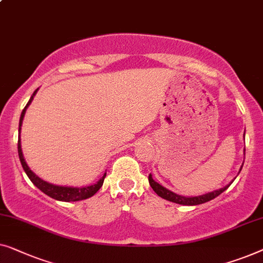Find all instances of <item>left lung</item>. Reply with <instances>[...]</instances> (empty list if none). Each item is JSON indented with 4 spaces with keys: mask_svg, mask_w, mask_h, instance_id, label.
<instances>
[{
    "mask_svg": "<svg viewBox=\"0 0 263 263\" xmlns=\"http://www.w3.org/2000/svg\"><path fill=\"white\" fill-rule=\"evenodd\" d=\"M246 133V132H244ZM244 156H246V149H244ZM243 164L241 165V168H239V172L238 174L241 173ZM237 174V175H238ZM236 179V177H235ZM234 179V180H235ZM234 180L231 181L230 183L227 184V186L223 187V188H219V190H216L213 192H209V193H205V194H201V195H197V197H183V195H179L176 193H174V192L167 190V188L162 186L158 182H156L153 179V175H149V183L153 190L155 191V193H156L158 197L165 199V200L168 201H172V202H175V204H180V205H186V206H195V205H200V204H204V202H207L210 200H212V199L217 198L218 195H220L223 193L224 191H227L229 187H230V184L234 182Z\"/></svg>",
    "mask_w": 263,
    "mask_h": 263,
    "instance_id": "8db88e82",
    "label": "left lung"
}]
</instances>
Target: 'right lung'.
<instances>
[{
	"label": "right lung",
	"instance_id": "add662e5",
	"mask_svg": "<svg viewBox=\"0 0 263 263\" xmlns=\"http://www.w3.org/2000/svg\"><path fill=\"white\" fill-rule=\"evenodd\" d=\"M39 89V88H38ZM38 89L34 90V93L32 94L31 99L27 102V105L24 109H22L21 117H20V121H19V140H17V153H19V158L21 162L22 168H24L25 173L27 174L28 179L32 181V183L34 184L36 188H39L43 193H45L46 195H49L50 198L56 199L58 201H80V200H84V199H88L98 192L100 188H101L103 180L106 177V173L103 174L101 179H100L98 182L94 184H90V186H84V187H68V186H58V184H53L50 182H46L43 179L36 175V174L31 170V168L28 167V164L26 163L24 154H22V149H21V138H20V133H21V126H22V121H24V117L26 113V109L28 108V106L31 105V102L33 101V98H34L36 91Z\"/></svg>",
	"mask_w": 263,
	"mask_h": 263
}]
</instances>
